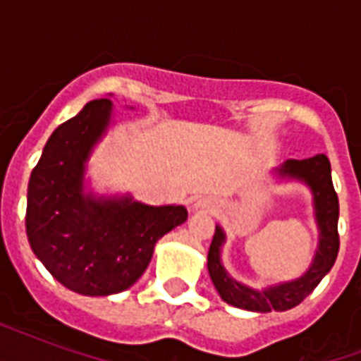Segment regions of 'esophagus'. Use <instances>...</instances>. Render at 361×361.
<instances>
[{"label": "esophagus", "mask_w": 361, "mask_h": 361, "mask_svg": "<svg viewBox=\"0 0 361 361\" xmlns=\"http://www.w3.org/2000/svg\"><path fill=\"white\" fill-rule=\"evenodd\" d=\"M212 206H214L212 200H198V202L195 204V208H212Z\"/></svg>", "instance_id": "34e87169"}]
</instances>
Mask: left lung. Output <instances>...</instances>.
<instances>
[{
	"instance_id": "8db88e82",
	"label": "left lung",
	"mask_w": 361,
	"mask_h": 361,
	"mask_svg": "<svg viewBox=\"0 0 361 361\" xmlns=\"http://www.w3.org/2000/svg\"><path fill=\"white\" fill-rule=\"evenodd\" d=\"M279 174L305 181L313 191L314 212H317L314 215H317V223L320 228V243L307 274H303L300 279L290 281V283H283V285L258 292L231 279L223 268L221 245L225 241V234L219 226H215L214 240H212L208 252L209 277L214 281L221 298L234 307L257 311V313L288 311V309L300 305L317 288L322 277L330 271L331 266L336 264L337 252H339V232H337L339 198H337L334 181H331L330 159L326 157L324 153L302 159V161L288 159L279 169Z\"/></svg>"
}]
</instances>
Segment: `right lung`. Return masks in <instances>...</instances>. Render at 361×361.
Segmentation results:
<instances>
[{
  "mask_svg": "<svg viewBox=\"0 0 361 361\" xmlns=\"http://www.w3.org/2000/svg\"><path fill=\"white\" fill-rule=\"evenodd\" d=\"M112 101L95 99L61 123L27 185L25 232L44 268L69 290L109 296L135 285L159 238L185 223L183 206H146L82 192L84 169L110 123Z\"/></svg>",
  "mask_w": 361,
  "mask_h": 361,
  "instance_id": "add662e5",
  "label": "right lung"
}]
</instances>
